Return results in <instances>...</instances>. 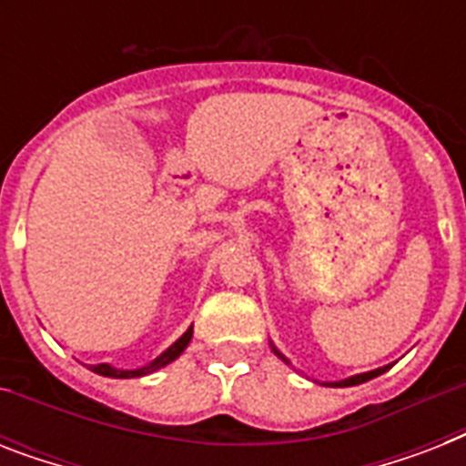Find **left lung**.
Listing matches in <instances>:
<instances>
[{
  "mask_svg": "<svg viewBox=\"0 0 466 466\" xmlns=\"http://www.w3.org/2000/svg\"><path fill=\"white\" fill-rule=\"evenodd\" d=\"M273 353L278 355V358H283L285 362H288V358H285L280 350H278L276 346H273ZM391 365H384V368H377V370H370V372H362V375H353V377H348V380H340V382H326V387H355V384H362V382H368V380H372V377L377 375H382V372H387Z\"/></svg>",
  "mask_w": 466,
  "mask_h": 466,
  "instance_id": "1",
  "label": "left lung"
}]
</instances>
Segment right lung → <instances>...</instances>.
Segmentation results:
<instances>
[{
  "label": "right lung",
  "instance_id": "1",
  "mask_svg": "<svg viewBox=\"0 0 466 466\" xmlns=\"http://www.w3.org/2000/svg\"><path fill=\"white\" fill-rule=\"evenodd\" d=\"M190 339H193V326H190L188 331L183 333L181 339L176 340L174 346H168L164 353L159 355V358H155V360L149 362V365H145V368H137V370H118L113 368V365H108V362H101V365H91V370L96 372V375H104V377H116V380H130V377H142V375H149V372H157V370H161L164 365H168V362H174L178 355L186 350V346L190 343Z\"/></svg>",
  "mask_w": 466,
  "mask_h": 466
}]
</instances>
